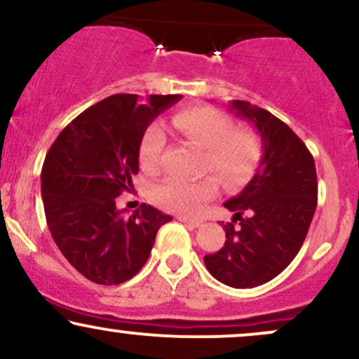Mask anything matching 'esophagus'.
Returning a JSON list of instances; mask_svg holds the SVG:
<instances>
[{
  "mask_svg": "<svg viewBox=\"0 0 359 359\" xmlns=\"http://www.w3.org/2000/svg\"><path fill=\"white\" fill-rule=\"evenodd\" d=\"M177 221L185 222V224L192 226V228H199V226L203 224V222H201L199 219H191V217H185V216H177Z\"/></svg>",
  "mask_w": 359,
  "mask_h": 359,
  "instance_id": "34e87169",
  "label": "esophagus"
}]
</instances>
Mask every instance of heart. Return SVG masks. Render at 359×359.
Here are the masks:
<instances>
[{"label":"heart","mask_w":359,"mask_h":359,"mask_svg":"<svg viewBox=\"0 0 359 359\" xmlns=\"http://www.w3.org/2000/svg\"><path fill=\"white\" fill-rule=\"evenodd\" d=\"M172 126L184 140L204 150L203 167L219 177L228 187H238L251 179L263 156V143L257 131L234 128L233 119L209 106H192L172 118ZM165 148V133L158 125L150 126L140 140V165L148 174L158 170ZM217 192L211 175L189 180L167 177L156 184L151 197L160 208L185 216L201 212Z\"/></svg>","instance_id":"obj_1"}]
</instances>
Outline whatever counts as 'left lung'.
I'll return each mask as SVG.
<instances>
[{
  "mask_svg": "<svg viewBox=\"0 0 359 359\" xmlns=\"http://www.w3.org/2000/svg\"><path fill=\"white\" fill-rule=\"evenodd\" d=\"M229 109L253 123L263 156L253 179L224 203L233 222L224 224V246L204 263L224 285L253 288L282 273L299 253L316 212L317 174L306 143L277 116L246 101H233Z\"/></svg>",
  "mask_w": 359,
  "mask_h": 359,
  "instance_id": "8db88e82",
  "label": "left lung"
}]
</instances>
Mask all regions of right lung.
<instances>
[{
    "mask_svg": "<svg viewBox=\"0 0 359 359\" xmlns=\"http://www.w3.org/2000/svg\"><path fill=\"white\" fill-rule=\"evenodd\" d=\"M180 94H114L69 123L45 156L42 199L48 229L65 259L100 285H118L142 270L160 226L172 221L142 204L130 217L116 197L133 187L140 140Z\"/></svg>",
    "mask_w": 359,
    "mask_h": 359,
    "instance_id": "add662e5",
    "label": "right lung"
}]
</instances>
